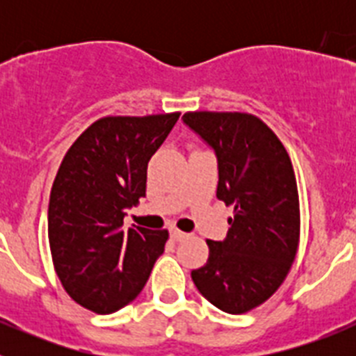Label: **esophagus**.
<instances>
[{"label":"esophagus","mask_w":356,"mask_h":356,"mask_svg":"<svg viewBox=\"0 0 356 356\" xmlns=\"http://www.w3.org/2000/svg\"><path fill=\"white\" fill-rule=\"evenodd\" d=\"M171 238L172 241H184V238H187V234H185V232H180V229L171 228Z\"/></svg>","instance_id":"esophagus-1"}]
</instances>
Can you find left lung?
Here are the masks:
<instances>
[{
	"instance_id": "left-lung-1",
	"label": "left lung",
	"mask_w": 356,
	"mask_h": 356,
	"mask_svg": "<svg viewBox=\"0 0 356 356\" xmlns=\"http://www.w3.org/2000/svg\"><path fill=\"white\" fill-rule=\"evenodd\" d=\"M184 122L216 153L217 197L234 207L225 241H207L209 260L191 273L222 312L244 314L278 291L300 242V200L284 144L241 112H187Z\"/></svg>"
}]
</instances>
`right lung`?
Listing matches in <instances>:
<instances>
[{
  "mask_svg": "<svg viewBox=\"0 0 356 356\" xmlns=\"http://www.w3.org/2000/svg\"><path fill=\"white\" fill-rule=\"evenodd\" d=\"M180 118H103L65 153L53 181L48 237L65 292L96 314L134 301L163 253L168 229H122L146 196L147 162Z\"/></svg>",
  "mask_w": 356,
  "mask_h": 356,
  "instance_id": "add662e5",
  "label": "right lung"
}]
</instances>
